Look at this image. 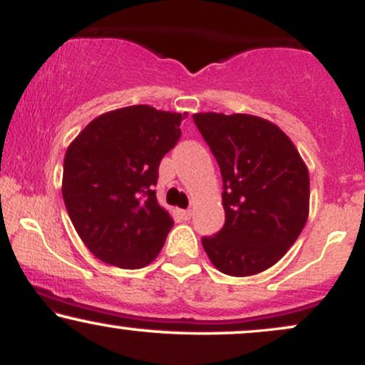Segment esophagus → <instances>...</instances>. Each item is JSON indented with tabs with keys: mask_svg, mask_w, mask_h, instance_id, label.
<instances>
[{
	"mask_svg": "<svg viewBox=\"0 0 365 365\" xmlns=\"http://www.w3.org/2000/svg\"><path fill=\"white\" fill-rule=\"evenodd\" d=\"M180 216H182L183 220H190L192 209H183V211H180Z\"/></svg>",
	"mask_w": 365,
	"mask_h": 365,
	"instance_id": "obj_1",
	"label": "esophagus"
}]
</instances>
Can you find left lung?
Masks as SVG:
<instances>
[{
    "mask_svg": "<svg viewBox=\"0 0 365 365\" xmlns=\"http://www.w3.org/2000/svg\"><path fill=\"white\" fill-rule=\"evenodd\" d=\"M223 177L225 226L204 237L221 273L252 276L274 266L309 216V170L278 125L254 115L195 113Z\"/></svg>",
    "mask_w": 365,
    "mask_h": 365,
    "instance_id": "obj_1",
    "label": "left lung"
}]
</instances>
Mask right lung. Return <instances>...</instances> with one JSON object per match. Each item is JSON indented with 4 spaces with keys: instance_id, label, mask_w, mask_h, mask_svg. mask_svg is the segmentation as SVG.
<instances>
[{
    "instance_id": "obj_1",
    "label": "right lung",
    "mask_w": 365,
    "mask_h": 365,
    "mask_svg": "<svg viewBox=\"0 0 365 365\" xmlns=\"http://www.w3.org/2000/svg\"><path fill=\"white\" fill-rule=\"evenodd\" d=\"M185 116L148 104L120 108L92 120L66 149L63 200L78 237L103 262L140 269L161 252L173 217L153 188Z\"/></svg>"
}]
</instances>
